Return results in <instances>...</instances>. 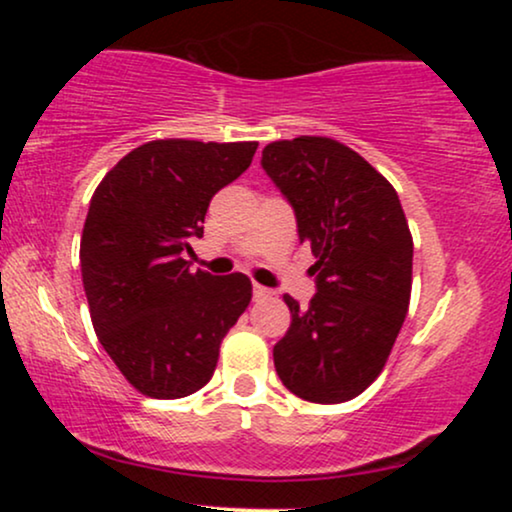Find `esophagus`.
I'll list each match as a JSON object with an SVG mask.
<instances>
[{"label":"esophagus","mask_w":512,"mask_h":512,"mask_svg":"<svg viewBox=\"0 0 512 512\" xmlns=\"http://www.w3.org/2000/svg\"><path fill=\"white\" fill-rule=\"evenodd\" d=\"M269 293H272V291H269V289H264V286H260V284H255V286H252V296H255L257 301H260V298H267Z\"/></svg>","instance_id":"1"}]
</instances>
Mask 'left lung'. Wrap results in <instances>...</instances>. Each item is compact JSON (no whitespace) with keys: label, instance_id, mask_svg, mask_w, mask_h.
Returning <instances> with one entry per match:
<instances>
[{"label":"left lung","instance_id":"8db88e82","mask_svg":"<svg viewBox=\"0 0 512 512\" xmlns=\"http://www.w3.org/2000/svg\"><path fill=\"white\" fill-rule=\"evenodd\" d=\"M262 168L293 207L317 284L308 308L284 296L291 327L274 346L276 375L305 402L354 399L383 373L407 317V216L395 187L334 139L267 144Z\"/></svg>","mask_w":512,"mask_h":512}]
</instances>
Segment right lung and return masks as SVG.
I'll list each match as a JSON object with an SVG mask.
<instances>
[{
  "label": "right lung",
  "mask_w": 512,
  "mask_h": 512,
  "mask_svg": "<svg viewBox=\"0 0 512 512\" xmlns=\"http://www.w3.org/2000/svg\"><path fill=\"white\" fill-rule=\"evenodd\" d=\"M255 151L257 142L156 139L120 158L93 192L79 250L93 330L146 397L202 390L248 308V276L190 272L182 250L202 238L211 197Z\"/></svg>",
  "instance_id": "obj_1"
}]
</instances>
